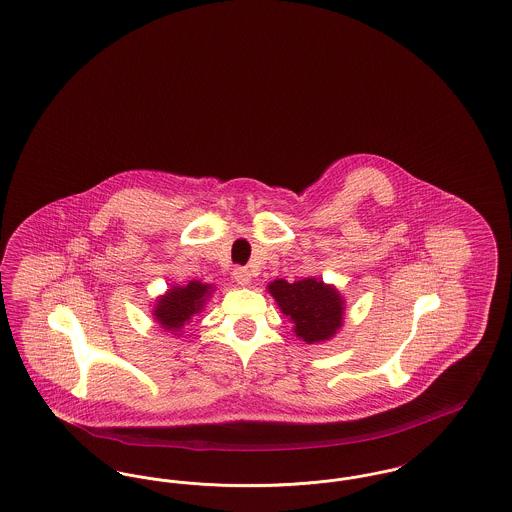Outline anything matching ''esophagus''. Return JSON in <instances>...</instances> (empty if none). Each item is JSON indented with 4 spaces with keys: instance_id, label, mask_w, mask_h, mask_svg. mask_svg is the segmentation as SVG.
Returning a JSON list of instances; mask_svg holds the SVG:
<instances>
[{
    "instance_id": "1",
    "label": "esophagus",
    "mask_w": 512,
    "mask_h": 512,
    "mask_svg": "<svg viewBox=\"0 0 512 512\" xmlns=\"http://www.w3.org/2000/svg\"><path fill=\"white\" fill-rule=\"evenodd\" d=\"M232 274H234V280H236L240 286H247V284L251 282V272H249V268L236 267Z\"/></svg>"
}]
</instances>
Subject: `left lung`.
Wrapping results in <instances>:
<instances>
[{"label": "left lung", "mask_w": 512, "mask_h": 512, "mask_svg": "<svg viewBox=\"0 0 512 512\" xmlns=\"http://www.w3.org/2000/svg\"><path fill=\"white\" fill-rule=\"evenodd\" d=\"M268 292L295 324V336L307 343L334 338L343 324V297L322 280L305 278L293 284L274 280L268 284Z\"/></svg>", "instance_id": "left-lung-1"}]
</instances>
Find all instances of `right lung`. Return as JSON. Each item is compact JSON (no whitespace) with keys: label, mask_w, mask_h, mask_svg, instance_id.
Returning a JSON list of instances; mask_svg holds the SVG:
<instances>
[{"label":"right lung","mask_w":512,"mask_h":512,"mask_svg":"<svg viewBox=\"0 0 512 512\" xmlns=\"http://www.w3.org/2000/svg\"><path fill=\"white\" fill-rule=\"evenodd\" d=\"M213 292V286L201 284L197 280L188 282L186 286H174L157 299L153 307L155 322H159L165 330H180L192 317L201 313L205 301Z\"/></svg>","instance_id":"obj_1"}]
</instances>
